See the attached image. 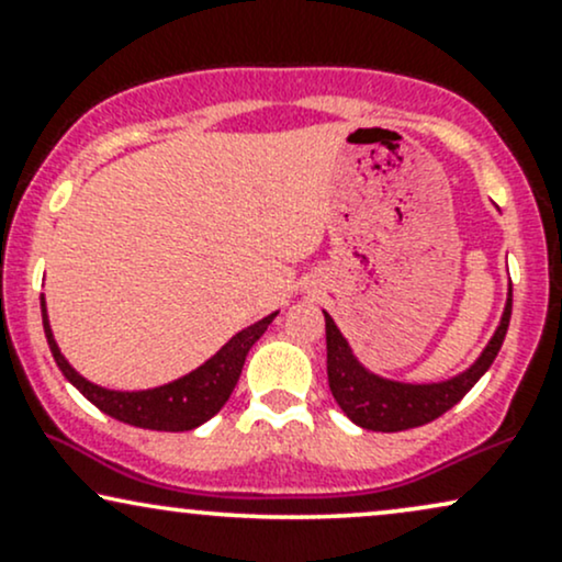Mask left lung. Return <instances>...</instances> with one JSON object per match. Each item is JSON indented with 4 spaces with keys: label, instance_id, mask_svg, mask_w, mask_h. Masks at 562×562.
<instances>
[{
    "label": "left lung",
    "instance_id": "left-lung-1",
    "mask_svg": "<svg viewBox=\"0 0 562 562\" xmlns=\"http://www.w3.org/2000/svg\"><path fill=\"white\" fill-rule=\"evenodd\" d=\"M509 314H513V285L507 293V306L502 314L499 327L483 348V353L470 364L465 372L457 378L441 380V383H398V380H385L370 372L353 357L348 340L340 335L330 314L325 312V335H327V383L338 402L340 409L359 428L380 430V434H396V430H409L425 425L451 406L460 402L465 393L483 378V372L492 367L499 353L502 340H505L509 327Z\"/></svg>",
    "mask_w": 562,
    "mask_h": 562
}]
</instances>
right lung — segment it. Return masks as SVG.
<instances>
[{"label":"right lung","instance_id":"1","mask_svg":"<svg viewBox=\"0 0 562 562\" xmlns=\"http://www.w3.org/2000/svg\"><path fill=\"white\" fill-rule=\"evenodd\" d=\"M274 317L277 312L259 319L256 325L245 327V330L237 333L229 344L218 348L209 362L200 364L198 370H192L190 375L147 391H111L102 389V385L89 383L87 378H81L79 372L68 364V359L63 357L60 348L55 344L53 327H49L47 319V303H44L42 295L44 335H47L49 351H53L63 375H66L70 383L97 406V409L115 417V420L134 425V428L169 430V434L198 428V425L211 420V417L227 404L237 380H240L245 357H248L250 346L267 333V327L272 325Z\"/></svg>","mask_w":562,"mask_h":562}]
</instances>
